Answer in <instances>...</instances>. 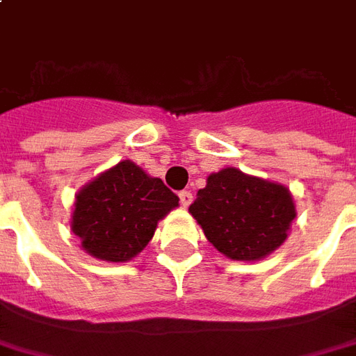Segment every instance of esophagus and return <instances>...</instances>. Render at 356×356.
I'll return each mask as SVG.
<instances>
[{
    "label": "esophagus",
    "mask_w": 356,
    "mask_h": 356,
    "mask_svg": "<svg viewBox=\"0 0 356 356\" xmlns=\"http://www.w3.org/2000/svg\"><path fill=\"white\" fill-rule=\"evenodd\" d=\"M179 200H181V205L188 207V205L192 204V192L191 191H181V192H179Z\"/></svg>",
    "instance_id": "1"
}]
</instances>
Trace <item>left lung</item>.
Masks as SVG:
<instances>
[{
	"label": "left lung",
	"instance_id": "8db88e82",
	"mask_svg": "<svg viewBox=\"0 0 356 356\" xmlns=\"http://www.w3.org/2000/svg\"><path fill=\"white\" fill-rule=\"evenodd\" d=\"M215 249L234 260H260L286 239L296 217L291 192L226 168L207 177L188 207Z\"/></svg>",
	"mask_w": 356,
	"mask_h": 356
}]
</instances>
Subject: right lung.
Listing matches in <instances>:
<instances>
[{
    "instance_id": "obj_1",
    "label": "right lung",
    "mask_w": 356,
    "mask_h": 356,
    "mask_svg": "<svg viewBox=\"0 0 356 356\" xmlns=\"http://www.w3.org/2000/svg\"><path fill=\"white\" fill-rule=\"evenodd\" d=\"M177 205L162 179L124 160L79 192L71 228L92 257L126 262L143 251L158 220Z\"/></svg>"
}]
</instances>
